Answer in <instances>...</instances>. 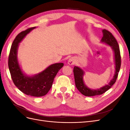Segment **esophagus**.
<instances>
[{
    "label": "esophagus",
    "mask_w": 130,
    "mask_h": 130,
    "mask_svg": "<svg viewBox=\"0 0 130 130\" xmlns=\"http://www.w3.org/2000/svg\"><path fill=\"white\" fill-rule=\"evenodd\" d=\"M68 63L69 64V65H72V64H74V59L72 57L70 58L69 60H68Z\"/></svg>",
    "instance_id": "34e87169"
}]
</instances>
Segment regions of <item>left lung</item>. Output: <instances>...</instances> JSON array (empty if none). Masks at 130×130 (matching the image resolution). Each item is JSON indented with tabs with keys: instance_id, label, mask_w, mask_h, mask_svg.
Instances as JSON below:
<instances>
[{
	"instance_id": "obj_1",
	"label": "left lung",
	"mask_w": 130,
	"mask_h": 130,
	"mask_svg": "<svg viewBox=\"0 0 130 130\" xmlns=\"http://www.w3.org/2000/svg\"><path fill=\"white\" fill-rule=\"evenodd\" d=\"M102 32L103 34V37L101 38V42L111 46L114 53V61L115 64V74L108 84L100 88L92 89L87 87L85 84L84 80L85 72L84 70L77 66H75L73 72L76 87L79 92L85 96H92L100 95L107 91L116 82L120 68L121 57L120 49L117 40L109 31L104 29Z\"/></svg>"
}]
</instances>
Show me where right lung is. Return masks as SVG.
<instances>
[{
  "label": "right lung",
  "instance_id": "right-lung-1",
  "mask_svg": "<svg viewBox=\"0 0 130 130\" xmlns=\"http://www.w3.org/2000/svg\"><path fill=\"white\" fill-rule=\"evenodd\" d=\"M35 28L36 26L22 31L15 38L11 47L8 66L15 86L27 95L39 97L48 93L52 87L55 77L64 64L63 63L52 64L41 72L31 76L23 72L18 60V46L26 35Z\"/></svg>",
  "mask_w": 130,
  "mask_h": 130
}]
</instances>
